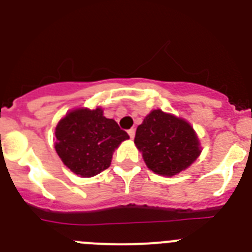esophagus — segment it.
Instances as JSON below:
<instances>
[{"label":"esophagus","instance_id":"esophagus-1","mask_svg":"<svg viewBox=\"0 0 252 252\" xmlns=\"http://www.w3.org/2000/svg\"><path fill=\"white\" fill-rule=\"evenodd\" d=\"M128 134H129V137H130L131 139H133V138L135 137V129H134V128L129 129V130H128Z\"/></svg>","mask_w":252,"mask_h":252}]
</instances>
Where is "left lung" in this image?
I'll list each match as a JSON object with an SVG mask.
<instances>
[{
  "label": "left lung",
  "instance_id": "1",
  "mask_svg": "<svg viewBox=\"0 0 252 252\" xmlns=\"http://www.w3.org/2000/svg\"><path fill=\"white\" fill-rule=\"evenodd\" d=\"M134 143L150 170L173 176L191 165L200 154L194 129L184 119L157 109L137 128Z\"/></svg>",
  "mask_w": 252,
  "mask_h": 252
}]
</instances>
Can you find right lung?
<instances>
[{
    "mask_svg": "<svg viewBox=\"0 0 252 252\" xmlns=\"http://www.w3.org/2000/svg\"><path fill=\"white\" fill-rule=\"evenodd\" d=\"M126 131L114 119L97 109H76L68 113L56 126V152L65 166L77 175L89 178L109 168L112 155Z\"/></svg>",
    "mask_w": 252,
    "mask_h": 252,
    "instance_id": "right-lung-1",
    "label": "right lung"
}]
</instances>
